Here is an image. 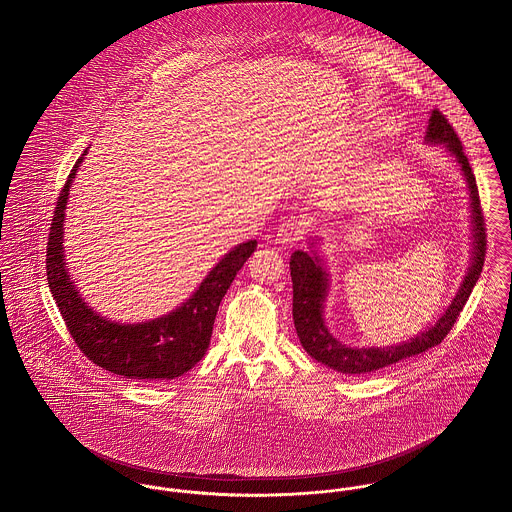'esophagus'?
I'll list each match as a JSON object with an SVG mask.
<instances>
[{
	"mask_svg": "<svg viewBox=\"0 0 512 512\" xmlns=\"http://www.w3.org/2000/svg\"><path fill=\"white\" fill-rule=\"evenodd\" d=\"M306 232V224L298 218H286L280 222L278 230H276V241L282 245H294L296 241H300Z\"/></svg>",
	"mask_w": 512,
	"mask_h": 512,
	"instance_id": "esophagus-1",
	"label": "esophagus"
}]
</instances>
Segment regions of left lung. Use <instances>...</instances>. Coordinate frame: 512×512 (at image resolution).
Wrapping results in <instances>:
<instances>
[{
  "mask_svg": "<svg viewBox=\"0 0 512 512\" xmlns=\"http://www.w3.org/2000/svg\"><path fill=\"white\" fill-rule=\"evenodd\" d=\"M425 140L429 144H444L448 152L456 158L462 167V173L466 177L470 200H472V265L468 269V275L464 276V282L460 284V290L456 292L452 304L448 310L438 317V321L429 329L417 333V337L399 343L395 347H368V349H356L341 345L325 327L323 321V304L329 290V275L323 267V261L319 255L312 251H294L290 257V276H292V315H294V327L300 337V343L304 351L315 358L317 362L343 372V374H366L376 372L380 368H386L403 358L425 353L440 345L444 337L454 327L460 312L464 310L473 286L477 278L481 276V269L485 263V218L479 202V193L475 185V175L468 156L462 150V142L458 134L454 132L448 118L444 117L438 109H434L429 118L427 136Z\"/></svg>",
  "mask_w": 512,
  "mask_h": 512,
  "instance_id": "left-lung-1",
  "label": "left lung"
}]
</instances>
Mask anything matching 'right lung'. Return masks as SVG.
Returning a JSON list of instances; mask_svg holds the SVG:
<instances>
[{"label":"right lung","instance_id":"obj_1","mask_svg":"<svg viewBox=\"0 0 512 512\" xmlns=\"http://www.w3.org/2000/svg\"><path fill=\"white\" fill-rule=\"evenodd\" d=\"M83 156L60 191L46 245V276L56 306L79 351L103 370L132 380L179 378L206 353L220 302L237 271L255 251L257 241L239 243L226 253L200 282L195 294L177 310L142 323L111 321L85 304L64 259V210Z\"/></svg>","mask_w":512,"mask_h":512}]
</instances>
